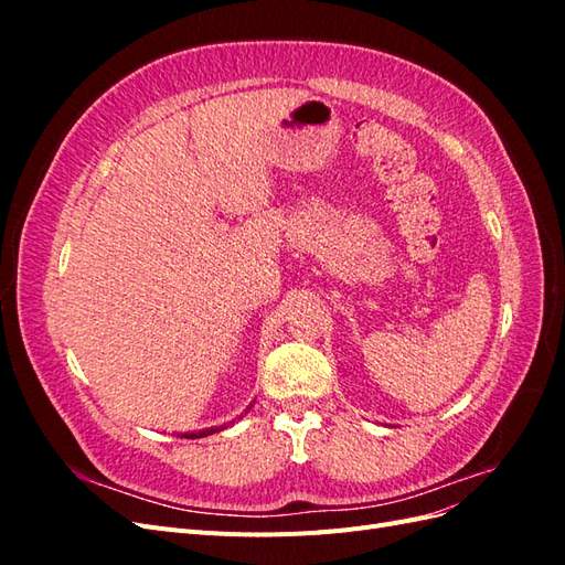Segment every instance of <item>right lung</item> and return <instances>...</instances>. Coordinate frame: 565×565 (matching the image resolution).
Masks as SVG:
<instances>
[{"mask_svg": "<svg viewBox=\"0 0 565 565\" xmlns=\"http://www.w3.org/2000/svg\"><path fill=\"white\" fill-rule=\"evenodd\" d=\"M214 431H218V429H207V431H198V434H181V436H185V438H202V436H210Z\"/></svg>", "mask_w": 565, "mask_h": 565, "instance_id": "add662e5", "label": "right lung"}]
</instances>
